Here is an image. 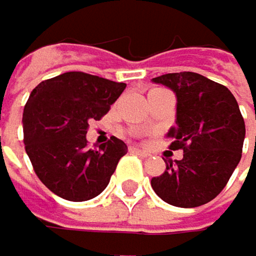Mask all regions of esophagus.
I'll return each mask as SVG.
<instances>
[{
    "instance_id": "esophagus-1",
    "label": "esophagus",
    "mask_w": 256,
    "mask_h": 256,
    "mask_svg": "<svg viewBox=\"0 0 256 256\" xmlns=\"http://www.w3.org/2000/svg\"><path fill=\"white\" fill-rule=\"evenodd\" d=\"M130 150H132L134 154H136V155L142 156V158H146V156H150V154H149V152L141 150V149H138V147H130Z\"/></svg>"
}]
</instances>
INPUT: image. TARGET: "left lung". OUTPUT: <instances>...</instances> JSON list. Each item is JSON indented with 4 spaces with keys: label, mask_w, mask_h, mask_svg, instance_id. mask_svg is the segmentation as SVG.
Instances as JSON below:
<instances>
[{
    "label": "left lung",
    "mask_w": 256,
    "mask_h": 256,
    "mask_svg": "<svg viewBox=\"0 0 256 256\" xmlns=\"http://www.w3.org/2000/svg\"><path fill=\"white\" fill-rule=\"evenodd\" d=\"M176 95V126L167 136L181 160H166L152 178L155 194L176 208H198L228 184L241 160L246 126L238 102L226 86L195 72L166 74L152 80Z\"/></svg>",
    "instance_id": "left-lung-1"
}]
</instances>
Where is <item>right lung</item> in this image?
Returning a JSON list of instances; mask_svg holds the SVG:
<instances>
[{
	"instance_id": "obj_1",
	"label": "right lung",
	"mask_w": 256,
	"mask_h": 256,
	"mask_svg": "<svg viewBox=\"0 0 256 256\" xmlns=\"http://www.w3.org/2000/svg\"><path fill=\"white\" fill-rule=\"evenodd\" d=\"M126 84L84 72H66L40 82L22 114L26 152L41 182L68 201L98 196L127 154L112 136L100 149L87 147L90 120H101Z\"/></svg>"
}]
</instances>
